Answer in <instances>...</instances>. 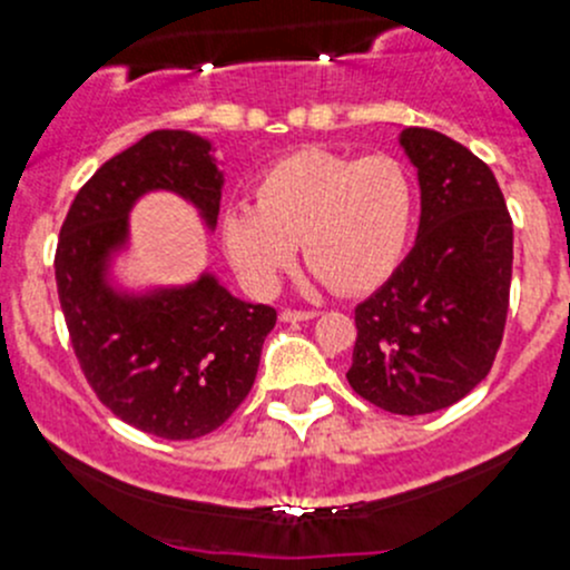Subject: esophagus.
I'll use <instances>...</instances> for the list:
<instances>
[{"label":"esophagus","instance_id":"esophagus-1","mask_svg":"<svg viewBox=\"0 0 570 570\" xmlns=\"http://www.w3.org/2000/svg\"><path fill=\"white\" fill-rule=\"evenodd\" d=\"M314 317H317V312H297V308H284V312H281V322H303Z\"/></svg>","mask_w":570,"mask_h":570}]
</instances>
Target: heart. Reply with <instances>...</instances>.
<instances>
[{"mask_svg": "<svg viewBox=\"0 0 570 570\" xmlns=\"http://www.w3.org/2000/svg\"><path fill=\"white\" fill-rule=\"evenodd\" d=\"M413 217L416 187L400 159L303 148L258 178L256 204L226 206L220 239L243 284L258 295L278 289L297 243L320 281L364 292L392 275Z\"/></svg>", "mask_w": 570, "mask_h": 570, "instance_id": "heart-1", "label": "heart"}]
</instances>
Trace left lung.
Segmentation results:
<instances>
[{
    "mask_svg": "<svg viewBox=\"0 0 570 570\" xmlns=\"http://www.w3.org/2000/svg\"><path fill=\"white\" fill-rule=\"evenodd\" d=\"M422 189L419 234L392 278L355 308V394L400 416L463 400L491 372L513 275V220L497 176L452 137L407 126Z\"/></svg>",
    "mask_w": 570,
    "mask_h": 570,
    "instance_id": "1",
    "label": "left lung"
}]
</instances>
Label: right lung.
Returning a JSON list of instances; mask_svg holds the SVG:
<instances>
[{
	"instance_id": "obj_1",
	"label": "right lung",
	"mask_w": 570,
	"mask_h": 570,
	"mask_svg": "<svg viewBox=\"0 0 570 570\" xmlns=\"http://www.w3.org/2000/svg\"><path fill=\"white\" fill-rule=\"evenodd\" d=\"M212 151L206 137L159 129L107 159L73 198L55 256L73 353L96 396L168 441L200 439L243 405L275 325V308L239 301L212 273L142 292L112 281L142 195H178L215 232L223 170Z\"/></svg>"
}]
</instances>
